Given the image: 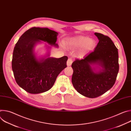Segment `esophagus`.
<instances>
[{
	"label": "esophagus",
	"mask_w": 131,
	"mask_h": 131,
	"mask_svg": "<svg viewBox=\"0 0 131 131\" xmlns=\"http://www.w3.org/2000/svg\"><path fill=\"white\" fill-rule=\"evenodd\" d=\"M72 63V60L71 59L69 58V59H68V60H67V65L68 66H70L71 65Z\"/></svg>",
	"instance_id": "esophagus-1"
}]
</instances>
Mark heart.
Masks as SVG:
<instances>
[{"instance_id":"b5f03b06","label":"heart","mask_w":131,"mask_h":131,"mask_svg":"<svg viewBox=\"0 0 131 131\" xmlns=\"http://www.w3.org/2000/svg\"><path fill=\"white\" fill-rule=\"evenodd\" d=\"M68 46L72 48H78L84 46V50L82 51L80 54H82L85 51L91 49L94 46V41L91 40V39L87 37L80 36L70 39L68 41Z\"/></svg>"}]
</instances>
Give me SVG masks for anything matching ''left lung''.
Segmentation results:
<instances>
[{
    "label": "left lung",
    "instance_id": "1",
    "mask_svg": "<svg viewBox=\"0 0 131 131\" xmlns=\"http://www.w3.org/2000/svg\"><path fill=\"white\" fill-rule=\"evenodd\" d=\"M99 40L95 50L83 59H76L73 69L72 83L78 93L89 98L99 97L114 85L119 69L118 49L107 36L94 34ZM97 63L103 69L94 71L90 65Z\"/></svg>",
    "mask_w": 131,
    "mask_h": 131
}]
</instances>
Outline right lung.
I'll use <instances>...</instances> for the list:
<instances>
[{"label":"right lung","instance_id":"obj_1","mask_svg":"<svg viewBox=\"0 0 131 131\" xmlns=\"http://www.w3.org/2000/svg\"><path fill=\"white\" fill-rule=\"evenodd\" d=\"M58 33L48 28L33 27L26 30L14 47L12 68L17 84L26 92L38 94L49 90L59 74L67 67L68 57L48 58L38 60L33 53L40 40L58 47Z\"/></svg>","mask_w":131,"mask_h":131}]
</instances>
